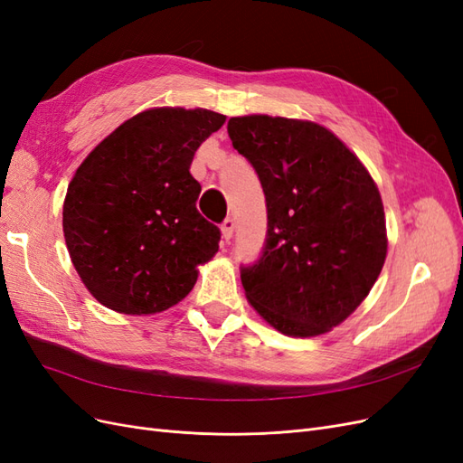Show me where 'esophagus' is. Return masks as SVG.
<instances>
[{
  "mask_svg": "<svg viewBox=\"0 0 463 463\" xmlns=\"http://www.w3.org/2000/svg\"><path fill=\"white\" fill-rule=\"evenodd\" d=\"M233 228H235V223L232 218H226L222 222V237L226 240V243H230V240L233 237Z\"/></svg>",
  "mask_w": 463,
  "mask_h": 463,
  "instance_id": "1",
  "label": "esophagus"
}]
</instances>
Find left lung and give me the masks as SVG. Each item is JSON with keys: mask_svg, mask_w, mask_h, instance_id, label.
Segmentation results:
<instances>
[{"mask_svg": "<svg viewBox=\"0 0 463 463\" xmlns=\"http://www.w3.org/2000/svg\"><path fill=\"white\" fill-rule=\"evenodd\" d=\"M228 135L255 167L269 216L259 260L241 266L245 296L278 332L325 334L357 309L384 266L381 193L318 123L243 116L228 121Z\"/></svg>", "mask_w": 463, "mask_h": 463, "instance_id": "left-lung-1", "label": "left lung"}]
</instances>
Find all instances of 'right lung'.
<instances>
[{
  "label": "right lung",
  "mask_w": 463,
  "mask_h": 463,
  "mask_svg": "<svg viewBox=\"0 0 463 463\" xmlns=\"http://www.w3.org/2000/svg\"><path fill=\"white\" fill-rule=\"evenodd\" d=\"M226 116L152 108L108 135L79 165L63 235L82 284L111 311L154 315L184 299L220 230L197 210L194 152Z\"/></svg>",
  "instance_id": "add662e5"
}]
</instances>
